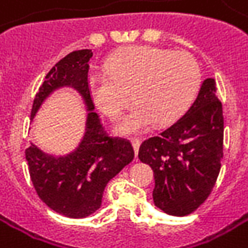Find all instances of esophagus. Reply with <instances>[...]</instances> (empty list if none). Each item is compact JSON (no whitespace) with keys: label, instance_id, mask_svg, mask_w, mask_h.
Masks as SVG:
<instances>
[{"label":"esophagus","instance_id":"1","mask_svg":"<svg viewBox=\"0 0 248 248\" xmlns=\"http://www.w3.org/2000/svg\"><path fill=\"white\" fill-rule=\"evenodd\" d=\"M132 144H133V148H134V152H136V156H137V154H139V148H140L141 141L139 140V139H132Z\"/></svg>","mask_w":248,"mask_h":248}]
</instances>
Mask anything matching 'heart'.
I'll return each instance as SVG.
<instances>
[{
  "label": "heart",
  "mask_w": 248,
  "mask_h": 248,
  "mask_svg": "<svg viewBox=\"0 0 248 248\" xmlns=\"http://www.w3.org/2000/svg\"><path fill=\"white\" fill-rule=\"evenodd\" d=\"M201 83V67L191 53L154 46L121 50L107 71H93L88 79L93 103L111 119L121 116L132 92L136 104L115 127L124 136L147 132L155 121H174L189 107Z\"/></svg>",
  "instance_id": "obj_1"
}]
</instances>
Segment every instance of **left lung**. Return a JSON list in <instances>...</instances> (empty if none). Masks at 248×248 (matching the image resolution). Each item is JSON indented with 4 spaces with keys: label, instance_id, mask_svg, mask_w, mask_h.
<instances>
[{
    "label": "left lung",
    "instance_id": "8db88e82",
    "mask_svg": "<svg viewBox=\"0 0 248 248\" xmlns=\"http://www.w3.org/2000/svg\"><path fill=\"white\" fill-rule=\"evenodd\" d=\"M216 93V81L204 79L186 112L140 145L139 158L154 170V203L166 214H191L216 185L224 156V115Z\"/></svg>",
    "mask_w": 248,
    "mask_h": 248
}]
</instances>
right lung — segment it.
<instances>
[{
    "mask_svg": "<svg viewBox=\"0 0 248 248\" xmlns=\"http://www.w3.org/2000/svg\"><path fill=\"white\" fill-rule=\"evenodd\" d=\"M90 49L75 50L63 57L46 74L32 103L31 119L44 100L56 89L71 86L81 94L86 108V132L78 148L55 158L31 144L26 150L31 183L47 207L68 218H85L101 206L106 185L134 159L130 141L109 137L93 111L88 86Z\"/></svg>",
    "mask_w": 248,
    "mask_h": 248,
    "instance_id": "add662e5",
    "label": "right lung"
}]
</instances>
